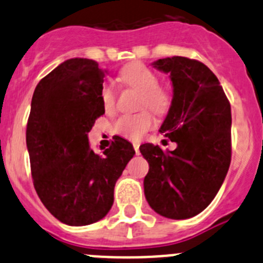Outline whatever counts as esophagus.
Wrapping results in <instances>:
<instances>
[{
  "mask_svg": "<svg viewBox=\"0 0 263 263\" xmlns=\"http://www.w3.org/2000/svg\"><path fill=\"white\" fill-rule=\"evenodd\" d=\"M134 148H135V151H136L137 155H139V154H140V144H139V142H134Z\"/></svg>",
  "mask_w": 263,
  "mask_h": 263,
  "instance_id": "1",
  "label": "esophagus"
}]
</instances>
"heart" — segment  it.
Instances as JSON below:
<instances>
[{
	"instance_id": "heart-1",
	"label": "heart",
	"mask_w": 263,
	"mask_h": 263,
	"mask_svg": "<svg viewBox=\"0 0 263 263\" xmlns=\"http://www.w3.org/2000/svg\"><path fill=\"white\" fill-rule=\"evenodd\" d=\"M121 80L126 86L142 92L140 107L148 108L158 116L165 115L172 104L169 91L159 85V76L155 71L141 62L127 65L121 71ZM100 102L105 112H113L116 108L117 91L110 82H105L100 90ZM155 119L147 110L136 115H124L119 117L113 126V131L119 136L129 140H140L154 127Z\"/></svg>"
}]
</instances>
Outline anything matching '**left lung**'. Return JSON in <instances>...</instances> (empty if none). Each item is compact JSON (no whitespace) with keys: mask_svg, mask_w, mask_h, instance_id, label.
Listing matches in <instances>:
<instances>
[{"mask_svg":"<svg viewBox=\"0 0 263 263\" xmlns=\"http://www.w3.org/2000/svg\"><path fill=\"white\" fill-rule=\"evenodd\" d=\"M153 65L171 75L173 99L160 132L178 146L173 151L140 146L148 163L145 197L161 216L188 219L210 205L229 169L230 103L213 71L200 61L174 55Z\"/></svg>","mask_w":263,"mask_h":263,"instance_id":"obj_1","label":"left lung"}]
</instances>
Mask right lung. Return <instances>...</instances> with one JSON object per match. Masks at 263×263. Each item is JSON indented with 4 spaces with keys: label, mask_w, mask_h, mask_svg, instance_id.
Masks as SVG:
<instances>
[{
    "label": "right lung",
    "mask_w": 263,
    "mask_h": 263,
    "mask_svg": "<svg viewBox=\"0 0 263 263\" xmlns=\"http://www.w3.org/2000/svg\"><path fill=\"white\" fill-rule=\"evenodd\" d=\"M105 71L87 58H71L34 90L26 124L31 177L39 198L55 219L72 227L99 221L115 201V185L134 146L118 137L97 154L87 132L104 108Z\"/></svg>",
    "instance_id": "obj_1"
}]
</instances>
